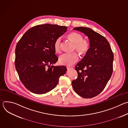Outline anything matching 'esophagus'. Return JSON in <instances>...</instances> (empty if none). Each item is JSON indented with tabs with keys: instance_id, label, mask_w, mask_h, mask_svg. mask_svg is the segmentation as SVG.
Here are the masks:
<instances>
[{
	"instance_id": "1",
	"label": "esophagus",
	"mask_w": 128,
	"mask_h": 128,
	"mask_svg": "<svg viewBox=\"0 0 128 128\" xmlns=\"http://www.w3.org/2000/svg\"><path fill=\"white\" fill-rule=\"evenodd\" d=\"M67 69H68V70L73 69V68H72V67H67Z\"/></svg>"
}]
</instances>
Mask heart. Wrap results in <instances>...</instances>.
<instances>
[{
	"label": "heart",
	"mask_w": 128,
	"mask_h": 128,
	"mask_svg": "<svg viewBox=\"0 0 128 128\" xmlns=\"http://www.w3.org/2000/svg\"><path fill=\"white\" fill-rule=\"evenodd\" d=\"M68 38L75 43L74 49L82 54H86L89 50L90 46L88 42L84 40L83 36L76 32H72L68 35ZM62 38L58 37L54 42V49L56 52L61 50ZM79 56L77 52L64 53L59 57V63L62 65H71L78 61Z\"/></svg>",
	"instance_id": "1"
}]
</instances>
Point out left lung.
Here are the masks:
<instances>
[{
	"instance_id": "1",
	"label": "left lung",
	"mask_w": 128,
	"mask_h": 128,
	"mask_svg": "<svg viewBox=\"0 0 128 128\" xmlns=\"http://www.w3.org/2000/svg\"><path fill=\"white\" fill-rule=\"evenodd\" d=\"M74 30L88 36L90 48L76 66L78 76L72 80V87L80 96L91 98L102 92L112 76L114 53L107 40L92 29L80 27Z\"/></svg>"
}]
</instances>
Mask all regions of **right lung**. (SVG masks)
<instances>
[{"label": "right lung", "instance_id": "right-lung-1", "mask_svg": "<svg viewBox=\"0 0 128 128\" xmlns=\"http://www.w3.org/2000/svg\"><path fill=\"white\" fill-rule=\"evenodd\" d=\"M67 29L57 25H37L27 30L17 43L16 69L22 84L31 92L43 94L50 92L66 73V66L53 64L58 60L54 42Z\"/></svg>", "mask_w": 128, "mask_h": 128}]
</instances>
